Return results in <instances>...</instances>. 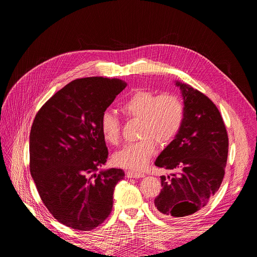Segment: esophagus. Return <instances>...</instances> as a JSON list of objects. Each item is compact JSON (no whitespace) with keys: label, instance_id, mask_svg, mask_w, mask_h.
I'll list each match as a JSON object with an SVG mask.
<instances>
[{"label":"esophagus","instance_id":"34e87169","mask_svg":"<svg viewBox=\"0 0 257 257\" xmlns=\"http://www.w3.org/2000/svg\"><path fill=\"white\" fill-rule=\"evenodd\" d=\"M125 175H126L127 178H143V177H145L144 174L132 172V170H127V172L125 173Z\"/></svg>","mask_w":257,"mask_h":257}]
</instances>
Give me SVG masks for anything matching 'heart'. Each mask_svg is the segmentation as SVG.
Returning <instances> with one entry per match:
<instances>
[{"mask_svg": "<svg viewBox=\"0 0 257 257\" xmlns=\"http://www.w3.org/2000/svg\"><path fill=\"white\" fill-rule=\"evenodd\" d=\"M120 111L127 119L139 120L138 137L113 155L116 166L142 170L155 151V143L166 146L180 133L185 119L182 98L172 93L159 94L152 91L136 90L123 100ZM99 131L104 141L116 146L121 139V123L116 116L105 111L100 115Z\"/></svg>", "mask_w": 257, "mask_h": 257, "instance_id": "obj_1", "label": "heart"}]
</instances>
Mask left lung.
Here are the masks:
<instances>
[{
  "mask_svg": "<svg viewBox=\"0 0 257 257\" xmlns=\"http://www.w3.org/2000/svg\"><path fill=\"white\" fill-rule=\"evenodd\" d=\"M182 92L185 119L180 133L155 165L168 172L154 199L164 217H182L199 211L220 189L228 155V135L215 104L190 84L177 82Z\"/></svg>",
  "mask_w": 257,
  "mask_h": 257,
  "instance_id": "1",
  "label": "left lung"
}]
</instances>
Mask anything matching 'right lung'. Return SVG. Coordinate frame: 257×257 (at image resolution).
<instances>
[{
	"label": "right lung",
	"instance_id": "right-lung-1",
	"mask_svg": "<svg viewBox=\"0 0 257 257\" xmlns=\"http://www.w3.org/2000/svg\"><path fill=\"white\" fill-rule=\"evenodd\" d=\"M127 83L88 77L46 102L30 132V172L44 205L67 227L91 230L109 216L122 169L95 174L108 158L99 120Z\"/></svg>",
	"mask_w": 257,
	"mask_h": 257
}]
</instances>
